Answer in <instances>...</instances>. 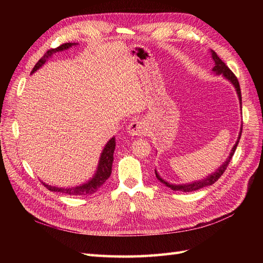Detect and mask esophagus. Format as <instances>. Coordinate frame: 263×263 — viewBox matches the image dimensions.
<instances>
[{"label":"esophagus","mask_w":263,"mask_h":263,"mask_svg":"<svg viewBox=\"0 0 263 263\" xmlns=\"http://www.w3.org/2000/svg\"><path fill=\"white\" fill-rule=\"evenodd\" d=\"M128 133L132 136H141L148 133L147 125L141 121H134L128 125Z\"/></svg>","instance_id":"esophagus-1"}]
</instances>
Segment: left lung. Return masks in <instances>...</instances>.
<instances>
[{"label": "left lung", "mask_w": 263, "mask_h": 263, "mask_svg": "<svg viewBox=\"0 0 263 263\" xmlns=\"http://www.w3.org/2000/svg\"><path fill=\"white\" fill-rule=\"evenodd\" d=\"M211 52H212V57H213V59H214V61H215V67L213 68V71H214V72L216 73V74H222V76H224V77L227 79L228 81L232 82V84L235 86V89H236V91H237L238 98H239L240 105H241V92H240V85H239V82H238V79H237L236 76L233 73V71L230 70V69L226 66V63L218 57L216 52L213 51V50H211ZM241 132H242V126H241V129H240V133H239V136H238V139H237V141H236L235 146L233 147L232 151H230V154H229V157L227 158V160L219 166V168L216 170V172H214V173L210 174V176L206 177L205 179H203V180H201V181H196V182L189 183V184H180V185H177V184H170V183L165 182L163 179H161L160 177H159V174H158L157 171L155 170L156 177L158 178L159 181H160L161 183H163V184H164L165 186L170 187V189L173 190V191H182V192H192V191H196V190H200V189H202V187H205V186H209V185L214 184V183L216 182V181L222 176V173L225 172V170L227 169V166H228L230 160H232V158H233V156H234V154H235V151H236V148H237V146H238V142H239V139H240V136H241Z\"/></svg>", "instance_id": "left-lung-1"}]
</instances>
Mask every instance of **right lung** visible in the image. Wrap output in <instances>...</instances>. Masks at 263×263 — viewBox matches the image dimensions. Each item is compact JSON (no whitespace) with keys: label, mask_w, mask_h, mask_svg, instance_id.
Returning <instances> with one entry per match:
<instances>
[{"label":"right lung","mask_w":263,"mask_h":263,"mask_svg":"<svg viewBox=\"0 0 263 263\" xmlns=\"http://www.w3.org/2000/svg\"><path fill=\"white\" fill-rule=\"evenodd\" d=\"M74 45H78V44H76V43H66V44L60 45L59 47H57V48L49 49L36 63L34 69L31 70V73H34L36 70L41 68L44 65V63L49 58H51V55L54 54L55 52L66 50V49L70 48V47H72ZM115 145H116L115 137L110 138L106 144V146L104 147V149H103L102 154H101L97 173L94 174V177L90 181L85 182L84 184L78 185V186H72V187H58V186H51L49 184H46V183H44V182H42V183L49 191H51V192H59V193L68 194V195H74V196H77V195L78 196L91 195V194L95 193L103 184H104V182L110 177V173H112V164H113V160H114L113 155H114V150H115Z\"/></svg>","instance_id":"right-lung-1"}]
</instances>
